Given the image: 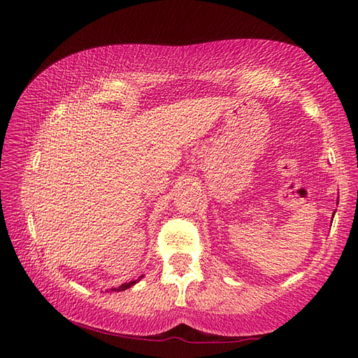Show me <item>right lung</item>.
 <instances>
[{
  "label": "right lung",
  "instance_id": "obj_1",
  "mask_svg": "<svg viewBox=\"0 0 358 358\" xmlns=\"http://www.w3.org/2000/svg\"><path fill=\"white\" fill-rule=\"evenodd\" d=\"M143 278V275L141 277H138V278H136V280H134V281H129V283H124V285H121L118 289L115 287V289H112V291H124V289H127V287H131V286H134L135 283H138V281Z\"/></svg>",
  "mask_w": 358,
  "mask_h": 358
}]
</instances>
